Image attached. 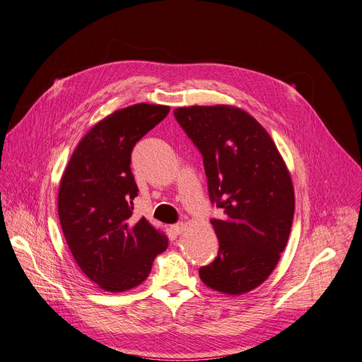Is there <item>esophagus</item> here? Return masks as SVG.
Here are the masks:
<instances>
[{
    "instance_id": "1",
    "label": "esophagus",
    "mask_w": 362,
    "mask_h": 362,
    "mask_svg": "<svg viewBox=\"0 0 362 362\" xmlns=\"http://www.w3.org/2000/svg\"><path fill=\"white\" fill-rule=\"evenodd\" d=\"M170 229H171V233L177 236V235H180V233L183 232V229H185V223H183V221H180V223H177V224H173V226L170 227Z\"/></svg>"
}]
</instances>
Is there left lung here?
<instances>
[{
	"label": "left lung",
	"instance_id": "1",
	"mask_svg": "<svg viewBox=\"0 0 362 362\" xmlns=\"http://www.w3.org/2000/svg\"><path fill=\"white\" fill-rule=\"evenodd\" d=\"M175 117L202 154L218 255L199 269L208 288L242 295L267 279L288 243L295 195L292 179L265 129L230 105L180 107Z\"/></svg>",
	"mask_w": 362,
	"mask_h": 362
}]
</instances>
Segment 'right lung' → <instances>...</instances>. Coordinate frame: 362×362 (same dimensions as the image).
Returning <instances> with one entry per match:
<instances>
[{
  "label": "right lung",
  "instance_id": "right-lung-1",
  "mask_svg": "<svg viewBox=\"0 0 362 362\" xmlns=\"http://www.w3.org/2000/svg\"><path fill=\"white\" fill-rule=\"evenodd\" d=\"M170 111L135 104L95 124L74 149L62 177L59 217L81 270L108 292H124L151 273L168 239L133 216L138 186L130 157L136 142Z\"/></svg>",
  "mask_w": 362,
  "mask_h": 362
}]
</instances>
